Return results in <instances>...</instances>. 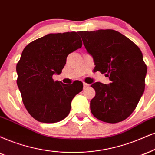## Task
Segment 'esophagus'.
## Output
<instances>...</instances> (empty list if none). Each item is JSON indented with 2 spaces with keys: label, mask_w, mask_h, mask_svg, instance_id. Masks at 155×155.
<instances>
[{
  "label": "esophagus",
  "mask_w": 155,
  "mask_h": 155,
  "mask_svg": "<svg viewBox=\"0 0 155 155\" xmlns=\"http://www.w3.org/2000/svg\"><path fill=\"white\" fill-rule=\"evenodd\" d=\"M89 86H90V85H89V84H87V83H83V87H84V89L87 88V87H88Z\"/></svg>",
  "instance_id": "34e87169"
}]
</instances>
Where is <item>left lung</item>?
I'll return each instance as SVG.
<instances>
[{
	"label": "left lung",
	"mask_w": 155,
	"mask_h": 155,
	"mask_svg": "<svg viewBox=\"0 0 155 155\" xmlns=\"http://www.w3.org/2000/svg\"><path fill=\"white\" fill-rule=\"evenodd\" d=\"M83 45L94 61V71L108 77L109 84L91 85L95 95L91 110L100 121L115 124L132 114L143 95L147 66L140 49L112 29L80 31Z\"/></svg>",
	"instance_id": "1"
}]
</instances>
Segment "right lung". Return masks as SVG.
I'll return each mask as SVG.
<instances>
[{"label": "right lung", "instance_id": "add662e5", "mask_svg": "<svg viewBox=\"0 0 155 155\" xmlns=\"http://www.w3.org/2000/svg\"><path fill=\"white\" fill-rule=\"evenodd\" d=\"M77 32L49 34L29 43L17 63V85L26 110L34 119L42 123H56L65 118L71 102L83 91V83L67 85L54 81L60 74L68 55L82 47Z\"/></svg>", "mask_w": 155, "mask_h": 155}]
</instances>
